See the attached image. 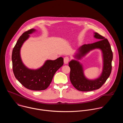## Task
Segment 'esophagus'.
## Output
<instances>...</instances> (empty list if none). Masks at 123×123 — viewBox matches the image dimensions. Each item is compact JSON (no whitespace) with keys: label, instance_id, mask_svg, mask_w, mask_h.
I'll list each match as a JSON object with an SVG mask.
<instances>
[{"label":"esophagus","instance_id":"34e87169","mask_svg":"<svg viewBox=\"0 0 123 123\" xmlns=\"http://www.w3.org/2000/svg\"><path fill=\"white\" fill-rule=\"evenodd\" d=\"M69 58L68 56L65 57L64 58V63L65 64H68V61H69Z\"/></svg>","mask_w":123,"mask_h":123}]
</instances>
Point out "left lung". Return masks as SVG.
<instances>
[{"label": "left lung", "mask_w": 123, "mask_h": 123, "mask_svg": "<svg viewBox=\"0 0 123 123\" xmlns=\"http://www.w3.org/2000/svg\"><path fill=\"white\" fill-rule=\"evenodd\" d=\"M94 37L99 41L89 44H84L77 50L73 59L68 63L71 68L69 79L76 89L82 92H89L99 89L109 77L111 72L113 54L108 39L97 32H94ZM100 49L103 58L102 72L100 76L94 80L87 79L84 74L83 68L79 61L91 51Z\"/></svg>", "instance_id": "obj_1"}]
</instances>
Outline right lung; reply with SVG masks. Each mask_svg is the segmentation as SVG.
I'll list each match as a JSON object with an SVG mask.
<instances>
[{
    "label": "right lung",
    "mask_w": 123,
    "mask_h": 123,
    "mask_svg": "<svg viewBox=\"0 0 123 123\" xmlns=\"http://www.w3.org/2000/svg\"><path fill=\"white\" fill-rule=\"evenodd\" d=\"M36 31L31 29L23 33L17 40L13 49L12 55L14 75L24 86L32 91L46 90L50 85L57 70L63 64V58L60 57L55 60H47L37 69H30L23 63L20 49L23 43L30 37V34Z\"/></svg>",
    "instance_id": "right-lung-1"
}]
</instances>
